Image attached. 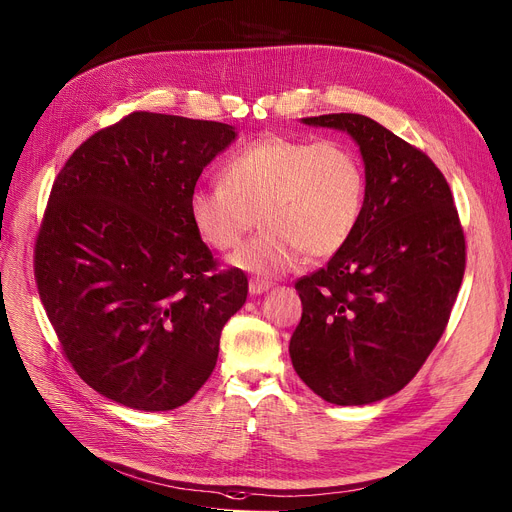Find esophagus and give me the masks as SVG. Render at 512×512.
<instances>
[{
    "mask_svg": "<svg viewBox=\"0 0 512 512\" xmlns=\"http://www.w3.org/2000/svg\"><path fill=\"white\" fill-rule=\"evenodd\" d=\"M248 289H250V295H260V293H264V291H268V289H270V283H268V281L252 279V281H250V285H248Z\"/></svg>",
    "mask_w": 512,
    "mask_h": 512,
    "instance_id": "esophagus-1",
    "label": "esophagus"
}]
</instances>
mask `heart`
I'll return each mask as SVG.
<instances>
[{
  "label": "heart",
  "mask_w": 512,
  "mask_h": 512,
  "mask_svg": "<svg viewBox=\"0 0 512 512\" xmlns=\"http://www.w3.org/2000/svg\"><path fill=\"white\" fill-rule=\"evenodd\" d=\"M366 198V173L355 150L341 140L264 134L221 167V186L190 194V219L217 252L242 242L260 221L252 242L231 264L256 275H281L304 252L337 254L353 235Z\"/></svg>",
  "instance_id": "obj_1"
}]
</instances>
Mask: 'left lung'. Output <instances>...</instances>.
<instances>
[{"label": "left lung", "mask_w": 512, "mask_h": 512, "mask_svg": "<svg viewBox=\"0 0 512 512\" xmlns=\"http://www.w3.org/2000/svg\"><path fill=\"white\" fill-rule=\"evenodd\" d=\"M347 132L366 165V198L349 242L295 289L297 376L335 405L399 390L440 341L465 273V235L444 175L422 150L359 113L304 117Z\"/></svg>", "instance_id": "obj_1"}]
</instances>
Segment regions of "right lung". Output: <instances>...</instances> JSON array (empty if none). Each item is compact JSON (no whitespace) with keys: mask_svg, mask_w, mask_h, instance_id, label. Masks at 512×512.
Segmentation results:
<instances>
[{"mask_svg":"<svg viewBox=\"0 0 512 512\" xmlns=\"http://www.w3.org/2000/svg\"><path fill=\"white\" fill-rule=\"evenodd\" d=\"M235 136L221 122L134 111L82 142L55 177L37 289L76 374L115 403H188L246 304L244 270H219L190 219L202 169Z\"/></svg>","mask_w":512,"mask_h":512,"instance_id":"right-lung-1","label":"right lung"}]
</instances>
